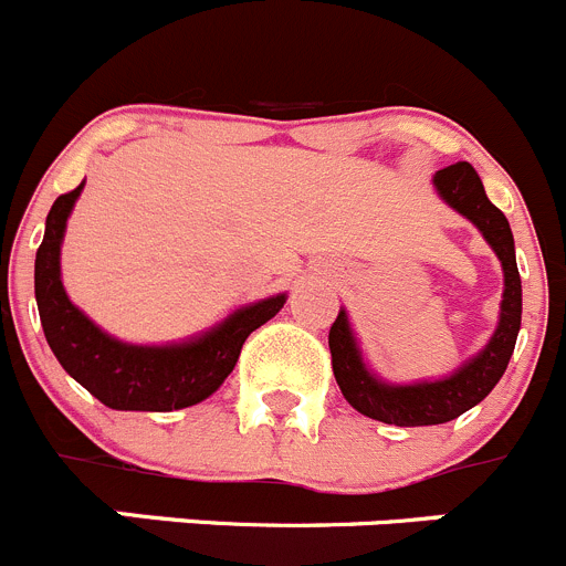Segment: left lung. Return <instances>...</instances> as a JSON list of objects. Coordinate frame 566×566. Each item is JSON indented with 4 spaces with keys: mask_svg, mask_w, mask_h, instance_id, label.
<instances>
[{
    "mask_svg": "<svg viewBox=\"0 0 566 566\" xmlns=\"http://www.w3.org/2000/svg\"><path fill=\"white\" fill-rule=\"evenodd\" d=\"M433 182L455 211L464 213L472 224H478L483 239L497 252L505 272V292L503 305H500V325L486 349L475 355L470 364H464L459 373L444 380H436V384L386 386L375 380L367 373V367L360 364L358 347H355V338L347 325V314L338 311L336 322L327 333V344H331L333 375H336L344 400L364 417L386 424H400V428L450 422V419L461 417L472 406H478L503 378L522 319V286L509 219L503 217L500 208L489 202L481 177L470 164L444 166V169L436 171Z\"/></svg>",
    "mask_w": 566,
    "mask_h": 566,
    "instance_id": "obj_1",
    "label": "left lung"
}]
</instances>
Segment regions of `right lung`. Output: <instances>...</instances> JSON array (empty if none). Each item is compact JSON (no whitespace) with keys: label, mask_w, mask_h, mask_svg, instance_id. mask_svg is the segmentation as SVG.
I'll return each instance as SVG.
<instances>
[{"label":"right lung","mask_w":566,"mask_h":566,"mask_svg":"<svg viewBox=\"0 0 566 566\" xmlns=\"http://www.w3.org/2000/svg\"><path fill=\"white\" fill-rule=\"evenodd\" d=\"M80 191L83 182L55 199L44 241L35 252L38 314L61 367L116 411H175L211 397L233 373L247 336L283 308L286 294L235 311L211 333L188 344L136 347L116 342L69 303L61 283L63 230Z\"/></svg>","instance_id":"right-lung-1"}]
</instances>
